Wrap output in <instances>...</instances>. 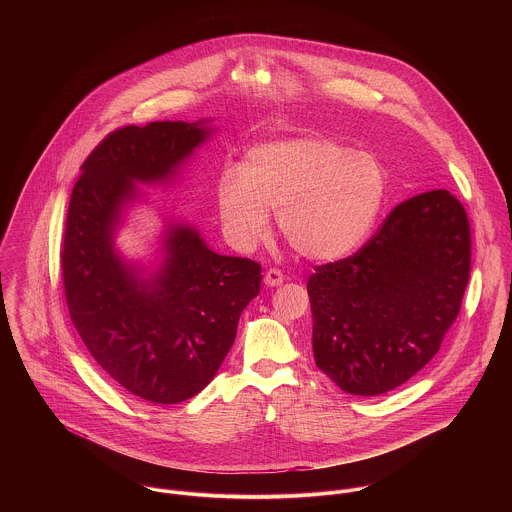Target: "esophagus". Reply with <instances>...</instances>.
Segmentation results:
<instances>
[{"mask_svg": "<svg viewBox=\"0 0 512 512\" xmlns=\"http://www.w3.org/2000/svg\"><path fill=\"white\" fill-rule=\"evenodd\" d=\"M264 284H266L268 288H278V286H282V284H284V274H282L280 270L272 268V270H268V272H266V276H264Z\"/></svg>", "mask_w": 512, "mask_h": 512, "instance_id": "34e87169", "label": "esophagus"}]
</instances>
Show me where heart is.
Listing matches in <instances>:
<instances>
[{"label":"heart","instance_id":"heart-1","mask_svg":"<svg viewBox=\"0 0 512 512\" xmlns=\"http://www.w3.org/2000/svg\"><path fill=\"white\" fill-rule=\"evenodd\" d=\"M384 197L386 171L374 155L311 136L250 147L242 173L228 169L217 185L220 220L238 248H254L276 211L293 250L319 262L353 254Z\"/></svg>","mask_w":512,"mask_h":512}]
</instances>
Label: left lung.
I'll use <instances>...</instances> for the list:
<instances>
[{
  "label": "left lung",
  "mask_w": 512,
  "mask_h": 512,
  "mask_svg": "<svg viewBox=\"0 0 512 512\" xmlns=\"http://www.w3.org/2000/svg\"><path fill=\"white\" fill-rule=\"evenodd\" d=\"M469 270V220L449 191L400 203L357 254L309 276L315 365L355 396L404 384L438 353Z\"/></svg>",
  "instance_id": "obj_1"
}]
</instances>
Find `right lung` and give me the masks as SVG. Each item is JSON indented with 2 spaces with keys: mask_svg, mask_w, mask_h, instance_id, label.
<instances>
[{
  "mask_svg": "<svg viewBox=\"0 0 512 512\" xmlns=\"http://www.w3.org/2000/svg\"><path fill=\"white\" fill-rule=\"evenodd\" d=\"M209 120L151 122L108 134L80 167L61 268L74 327L100 368L130 394L177 404L199 394L228 355L262 266L222 256L199 230L165 219L161 262L122 258L116 234L138 183H171L213 130Z\"/></svg>",
  "mask_w": 512,
  "mask_h": 512,
  "instance_id": "1",
  "label": "right lung"
}]
</instances>
